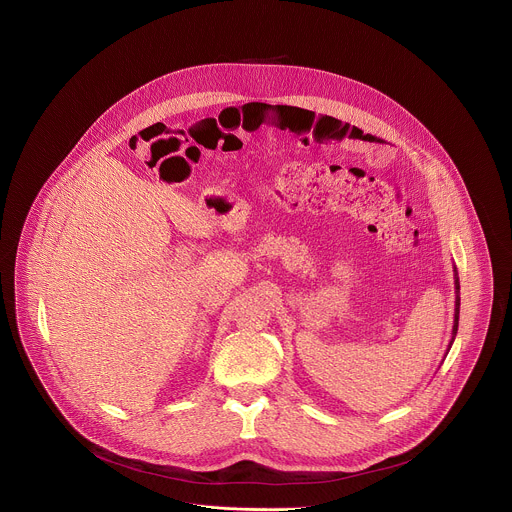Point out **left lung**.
I'll return each mask as SVG.
<instances>
[{
    "label": "left lung",
    "mask_w": 512,
    "mask_h": 512,
    "mask_svg": "<svg viewBox=\"0 0 512 512\" xmlns=\"http://www.w3.org/2000/svg\"><path fill=\"white\" fill-rule=\"evenodd\" d=\"M455 271V321H453V333H451V343H449V349L457 337V331H459V311H461V285H459V273H457V267H453Z\"/></svg>",
    "instance_id": "left-lung-1"
}]
</instances>
